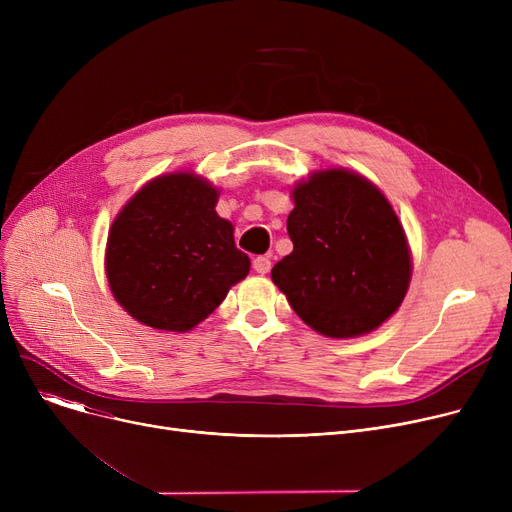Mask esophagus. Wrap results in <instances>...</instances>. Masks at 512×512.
<instances>
[{"instance_id": "esophagus-1", "label": "esophagus", "mask_w": 512, "mask_h": 512, "mask_svg": "<svg viewBox=\"0 0 512 512\" xmlns=\"http://www.w3.org/2000/svg\"><path fill=\"white\" fill-rule=\"evenodd\" d=\"M253 270H255L257 274H267V272H270V270H272L270 257H265V255L255 257V259H253Z\"/></svg>"}]
</instances>
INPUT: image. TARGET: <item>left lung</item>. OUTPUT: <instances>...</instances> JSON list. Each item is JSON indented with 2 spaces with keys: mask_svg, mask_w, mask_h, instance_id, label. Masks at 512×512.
<instances>
[{
  "mask_svg": "<svg viewBox=\"0 0 512 512\" xmlns=\"http://www.w3.org/2000/svg\"><path fill=\"white\" fill-rule=\"evenodd\" d=\"M288 215L292 253L272 270L274 284L307 326L355 338L400 307L411 255L388 199L348 170H326L294 186Z\"/></svg>",
  "mask_w": 512,
  "mask_h": 512,
  "instance_id": "left-lung-1",
  "label": "left lung"
}]
</instances>
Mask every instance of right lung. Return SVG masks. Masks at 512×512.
<instances>
[{"instance_id":"1","label":"right lung","mask_w":512,"mask_h":512,"mask_svg":"<svg viewBox=\"0 0 512 512\" xmlns=\"http://www.w3.org/2000/svg\"><path fill=\"white\" fill-rule=\"evenodd\" d=\"M218 191L188 172L159 176L120 211L105 272L116 301L145 326L186 332L249 274L234 228L215 213Z\"/></svg>"}]
</instances>
